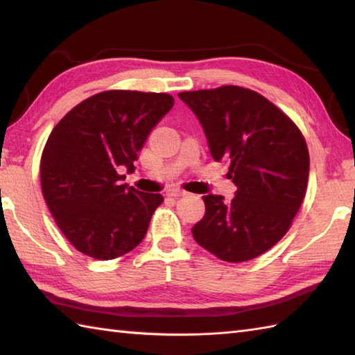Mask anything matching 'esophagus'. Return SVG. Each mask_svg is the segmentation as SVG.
Instances as JSON below:
<instances>
[{
	"mask_svg": "<svg viewBox=\"0 0 355 355\" xmlns=\"http://www.w3.org/2000/svg\"><path fill=\"white\" fill-rule=\"evenodd\" d=\"M187 192L183 191V189H177V187H173V189H169L166 191V195H168L169 198H178V197H183V195H186Z\"/></svg>",
	"mask_w": 355,
	"mask_h": 355,
	"instance_id": "esophagus-1",
	"label": "esophagus"
}]
</instances>
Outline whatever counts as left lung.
Wrapping results in <instances>:
<instances>
[{
    "instance_id": "left-lung-1",
    "label": "left lung",
    "mask_w": 355,
    "mask_h": 355,
    "mask_svg": "<svg viewBox=\"0 0 355 355\" xmlns=\"http://www.w3.org/2000/svg\"><path fill=\"white\" fill-rule=\"evenodd\" d=\"M197 116L215 162L229 163L235 198L202 197L206 214L192 227L197 243L227 262L270 250L302 205L310 154L302 132L276 105L243 87L178 94Z\"/></svg>"
}]
</instances>
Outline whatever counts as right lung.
I'll use <instances>...</instances> for the list:
<instances>
[{"label": "right lung", "mask_w": 355, "mask_h": 355, "mask_svg": "<svg viewBox=\"0 0 355 355\" xmlns=\"http://www.w3.org/2000/svg\"><path fill=\"white\" fill-rule=\"evenodd\" d=\"M173 107L166 93L111 89L62 117L41 157L44 200L65 238L89 258L108 261L137 247L163 202L126 183L154 126Z\"/></svg>", "instance_id": "add662e5"}]
</instances>
